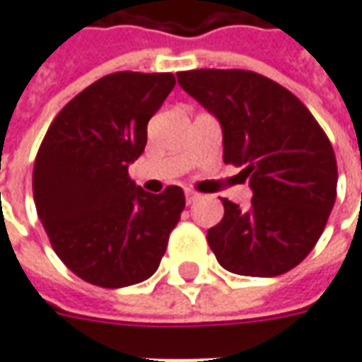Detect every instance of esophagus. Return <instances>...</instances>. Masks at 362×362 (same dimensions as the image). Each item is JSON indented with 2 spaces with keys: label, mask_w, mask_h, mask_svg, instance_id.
Segmentation results:
<instances>
[{
  "label": "esophagus",
  "mask_w": 362,
  "mask_h": 362,
  "mask_svg": "<svg viewBox=\"0 0 362 362\" xmlns=\"http://www.w3.org/2000/svg\"><path fill=\"white\" fill-rule=\"evenodd\" d=\"M185 197H187V205H191V203H195L197 199H199L201 195H199L197 191H193V189H187Z\"/></svg>",
  "instance_id": "1"
}]
</instances>
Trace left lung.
Masks as SVG:
<instances>
[{"label":"left lung","mask_w":362,"mask_h":362,"mask_svg":"<svg viewBox=\"0 0 362 362\" xmlns=\"http://www.w3.org/2000/svg\"><path fill=\"white\" fill-rule=\"evenodd\" d=\"M179 86L223 128L224 163L252 189L250 209L223 199L206 243L224 270L274 278L317 244L337 197V159L303 102L278 82L240 69L177 72Z\"/></svg>","instance_id":"left-lung-1"}]
</instances>
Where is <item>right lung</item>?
Masks as SVG:
<instances>
[{
	"label": "right lung",
	"instance_id": "right-lung-1",
	"mask_svg": "<svg viewBox=\"0 0 362 362\" xmlns=\"http://www.w3.org/2000/svg\"><path fill=\"white\" fill-rule=\"evenodd\" d=\"M175 86L171 72H114L76 94L45 134L33 167L37 214L78 278L126 288L159 268L185 209L183 189L151 195L128 175L148 122Z\"/></svg>",
	"mask_w": 362,
	"mask_h": 362
}]
</instances>
